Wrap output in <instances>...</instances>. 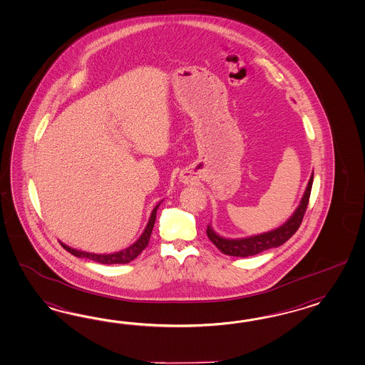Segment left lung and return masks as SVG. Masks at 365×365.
I'll use <instances>...</instances> for the list:
<instances>
[{
  "instance_id": "8db88e82",
  "label": "left lung",
  "mask_w": 365,
  "mask_h": 365,
  "mask_svg": "<svg viewBox=\"0 0 365 365\" xmlns=\"http://www.w3.org/2000/svg\"><path fill=\"white\" fill-rule=\"evenodd\" d=\"M312 182H314V173L311 174L309 182L307 185L304 195L300 200V205L297 206L295 212L292 214V217L287 220L284 225L277 227L272 231L263 232L259 235L254 237H240V239H227V237H220L214 231V228L211 225L207 226V237L215 246L226 255L230 257H252L260 254L269 248H275V247L284 245L289 237H292L297 231V228L302 225L303 217L306 214L307 206H308V200L311 195V188H312Z\"/></svg>"
}]
</instances>
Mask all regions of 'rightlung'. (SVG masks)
<instances>
[{"instance_id":"1","label":"right lung","mask_w":365,"mask_h":365,"mask_svg":"<svg viewBox=\"0 0 365 365\" xmlns=\"http://www.w3.org/2000/svg\"><path fill=\"white\" fill-rule=\"evenodd\" d=\"M159 205H160V202L153 210L150 219H148V226L145 228V231L142 232V235L139 237L138 240L134 245H131V246L122 250V251L114 252V254H91V252L74 250V248L66 246L63 243H61V246L63 247L68 252H70L74 257L90 259V260L97 262V263H101V264H126V263H130L131 260H134L148 247V240H150L151 232H153V227H154V223H155L157 210L159 207Z\"/></svg>"}]
</instances>
